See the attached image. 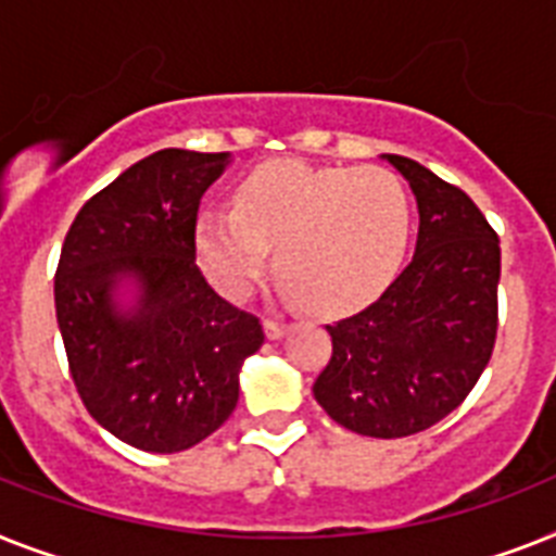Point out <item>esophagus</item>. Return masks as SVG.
<instances>
[{
    "instance_id": "1",
    "label": "esophagus",
    "mask_w": 556,
    "mask_h": 556,
    "mask_svg": "<svg viewBox=\"0 0 556 556\" xmlns=\"http://www.w3.org/2000/svg\"><path fill=\"white\" fill-rule=\"evenodd\" d=\"M264 332H267L269 341H278V338H283V332H287V324L278 318H267L264 320Z\"/></svg>"
}]
</instances>
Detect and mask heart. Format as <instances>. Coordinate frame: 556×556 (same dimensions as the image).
I'll list each match as a JSON object with an SVG mask.
<instances>
[{
    "label": "heart",
    "instance_id": "heart-1",
    "mask_svg": "<svg viewBox=\"0 0 556 556\" xmlns=\"http://www.w3.org/2000/svg\"><path fill=\"white\" fill-rule=\"evenodd\" d=\"M412 201L383 167L273 162L236 187L232 210L195 222L201 267L229 298H244L269 264L289 298L346 309L392 281L409 250Z\"/></svg>",
    "mask_w": 556,
    "mask_h": 556
}]
</instances>
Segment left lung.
<instances>
[{"label":"left lung","mask_w":556,"mask_h":556,"mask_svg":"<svg viewBox=\"0 0 556 556\" xmlns=\"http://www.w3.org/2000/svg\"><path fill=\"white\" fill-rule=\"evenodd\" d=\"M415 192L420 229L387 292L332 324L315 401L364 438H409L454 412L497 338L500 238L460 187L406 155H383Z\"/></svg>","instance_id":"left-lung-1"}]
</instances>
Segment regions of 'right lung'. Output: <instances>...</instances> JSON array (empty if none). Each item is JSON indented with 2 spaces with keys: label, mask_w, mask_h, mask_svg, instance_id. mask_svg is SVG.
<instances>
[{
  "label": "right lung",
  "mask_w": 556,
  "mask_h": 556,
  "mask_svg": "<svg viewBox=\"0 0 556 556\" xmlns=\"http://www.w3.org/2000/svg\"><path fill=\"white\" fill-rule=\"evenodd\" d=\"M227 164L229 153L159 150L96 192L64 238L53 292L73 383L96 424L141 452L210 438L264 343L258 318L195 267L201 195Z\"/></svg>",
  "instance_id": "obj_1"
}]
</instances>
